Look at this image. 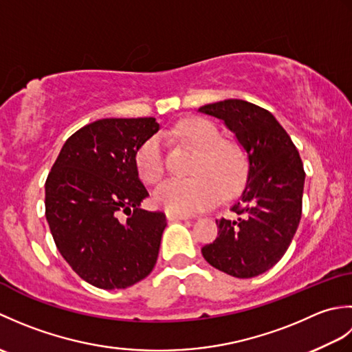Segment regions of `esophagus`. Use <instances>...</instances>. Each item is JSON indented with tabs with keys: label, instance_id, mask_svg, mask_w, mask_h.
<instances>
[{
	"label": "esophagus",
	"instance_id": "esophagus-1",
	"mask_svg": "<svg viewBox=\"0 0 352 352\" xmlns=\"http://www.w3.org/2000/svg\"><path fill=\"white\" fill-rule=\"evenodd\" d=\"M166 216L169 221H186L190 218V216H188V214H178V213H172V212H169Z\"/></svg>",
	"mask_w": 352,
	"mask_h": 352
}]
</instances>
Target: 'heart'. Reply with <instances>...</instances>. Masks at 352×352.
<instances>
[{
    "label": "heart",
    "instance_id": "heart-1",
    "mask_svg": "<svg viewBox=\"0 0 352 352\" xmlns=\"http://www.w3.org/2000/svg\"><path fill=\"white\" fill-rule=\"evenodd\" d=\"M186 144L199 151L193 164V178H172L155 190L157 206L178 214H192L218 204L222 197H236L243 189L248 164L241 145L222 140V134L212 121L192 118L174 131ZM136 166L142 180L159 183L164 172V151L160 138H149L139 148Z\"/></svg>",
    "mask_w": 352,
    "mask_h": 352
}]
</instances>
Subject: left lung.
I'll return each instance as SVG.
<instances>
[{
    "mask_svg": "<svg viewBox=\"0 0 352 352\" xmlns=\"http://www.w3.org/2000/svg\"><path fill=\"white\" fill-rule=\"evenodd\" d=\"M222 119L248 155V183L231 208L236 219H216L218 237L203 246L213 267L252 278L278 263L300 226L305 172L300 153L271 111L243 100L199 109Z\"/></svg>",
    "mask_w": 352,
    "mask_h": 352,
    "instance_id": "obj_1",
    "label": "left lung"
}]
</instances>
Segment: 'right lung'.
<instances>
[{
  "label": "right lung",
  "mask_w": 352,
  "mask_h": 352,
  "mask_svg": "<svg viewBox=\"0 0 352 352\" xmlns=\"http://www.w3.org/2000/svg\"><path fill=\"white\" fill-rule=\"evenodd\" d=\"M157 131L155 118L87 124L65 142L45 182V216L57 250L95 287L133 286L159 257L166 214L139 207L148 192L136 166L139 148Z\"/></svg>",
  "instance_id": "1"
}]
</instances>
